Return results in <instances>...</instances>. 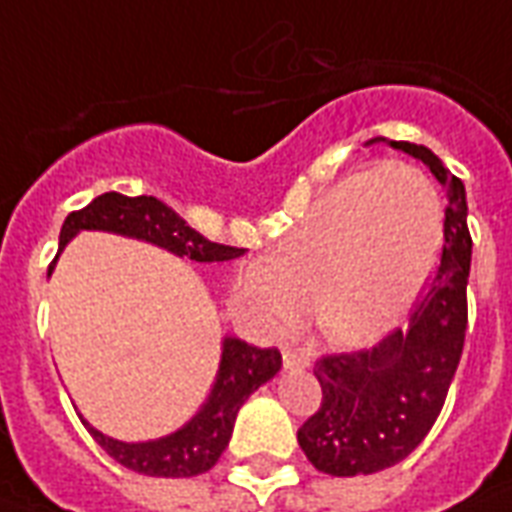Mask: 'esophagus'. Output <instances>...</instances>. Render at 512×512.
I'll list each match as a JSON object with an SVG mask.
<instances>
[{"instance_id": "esophagus-1", "label": "esophagus", "mask_w": 512, "mask_h": 512, "mask_svg": "<svg viewBox=\"0 0 512 512\" xmlns=\"http://www.w3.org/2000/svg\"><path fill=\"white\" fill-rule=\"evenodd\" d=\"M284 370H306L311 365V354L303 349H284Z\"/></svg>"}]
</instances>
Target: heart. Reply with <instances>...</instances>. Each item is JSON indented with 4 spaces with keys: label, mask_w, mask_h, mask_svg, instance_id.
I'll return each instance as SVG.
<instances>
[{
    "label": "heart",
    "mask_w": 512,
    "mask_h": 512,
    "mask_svg": "<svg viewBox=\"0 0 512 512\" xmlns=\"http://www.w3.org/2000/svg\"><path fill=\"white\" fill-rule=\"evenodd\" d=\"M443 239L435 185L386 161L319 195L271 260L239 276L244 306L265 330L292 327L314 298L319 333L362 346L403 322L432 279Z\"/></svg>",
    "instance_id": "obj_1"
}]
</instances>
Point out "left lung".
Here are the masks:
<instances>
[{"mask_svg":"<svg viewBox=\"0 0 512 512\" xmlns=\"http://www.w3.org/2000/svg\"><path fill=\"white\" fill-rule=\"evenodd\" d=\"M376 142L421 161L443 185L446 244L432 287L411 314L408 330L389 333L373 349L330 354L314 368L322 405L298 429V443L319 473L338 478L381 473L403 462L427 438L462 360L467 330L473 239L462 179L424 144L376 136L365 147Z\"/></svg>","mask_w":512,"mask_h":512,"instance_id":"left-lung-1","label":"left lung"}]
</instances>
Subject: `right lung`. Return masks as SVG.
<instances>
[{"label": "right lung", "instance_id": "1", "mask_svg": "<svg viewBox=\"0 0 512 512\" xmlns=\"http://www.w3.org/2000/svg\"><path fill=\"white\" fill-rule=\"evenodd\" d=\"M83 230H104V233H115V236H126V239L147 241L152 247H161L171 255L187 257L195 263H222V260L244 255V249L225 247V244L204 239L174 209L161 204L152 195L128 198L120 193H104L93 198L85 209L72 212L64 220L61 236H58V252H64L66 244ZM53 265H50V271H53ZM279 370H282V354L276 349H257L236 335H225L212 392L204 405L193 413V419H187L182 427L169 435L126 443V440L104 435L91 421L83 419V413H80V419L93 435V440L128 470L152 475V478H193V475L212 470L217 464L222 451L228 448L236 413L244 400L265 381H271Z\"/></svg>", "mask_w": 512, "mask_h": 512}]
</instances>
